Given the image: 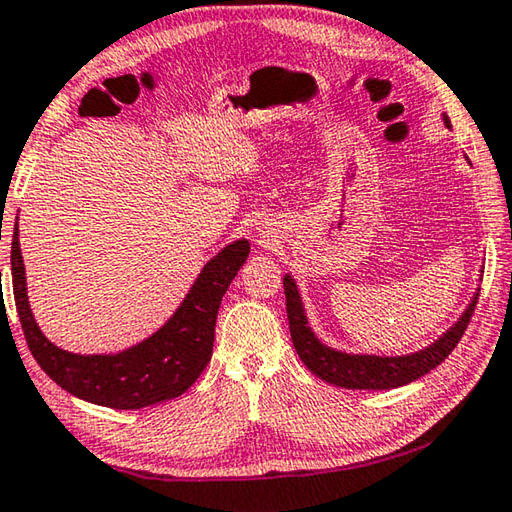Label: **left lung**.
Instances as JSON below:
<instances>
[{
	"label": "left lung",
	"mask_w": 512,
	"mask_h": 512,
	"mask_svg": "<svg viewBox=\"0 0 512 512\" xmlns=\"http://www.w3.org/2000/svg\"><path fill=\"white\" fill-rule=\"evenodd\" d=\"M443 123L452 128L447 114H443ZM285 288V306H288V321L292 344L297 348V355L317 378L326 380L328 384L342 389H396L405 384L423 378L425 373L436 369L447 355H450L456 344L461 342L465 328L470 324V317L477 308L479 290L474 292L472 301L468 303L463 315L456 319V324L445 330L434 344L420 348L416 353L407 355H369V353H346L330 348L315 335V330L308 324L306 308H303L301 292L297 281L288 272L283 276Z\"/></svg>",
	"instance_id": "obj_1"
}]
</instances>
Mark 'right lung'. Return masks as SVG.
Here are the masks:
<instances>
[{
	"instance_id": "1",
	"label": "right lung",
	"mask_w": 512,
	"mask_h": 512,
	"mask_svg": "<svg viewBox=\"0 0 512 512\" xmlns=\"http://www.w3.org/2000/svg\"><path fill=\"white\" fill-rule=\"evenodd\" d=\"M249 256L245 238L222 247L197 274L191 290L164 326L119 353L80 355L49 342L35 324L20 249L13 229L11 276L22 330L42 371L71 396L110 409H141L182 396L211 362L215 319L224 292Z\"/></svg>"
}]
</instances>
